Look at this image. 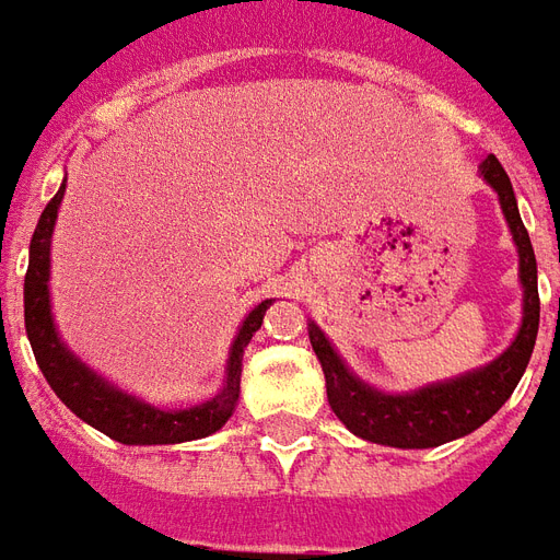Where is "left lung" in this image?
<instances>
[{"label":"left lung","mask_w":560,"mask_h":560,"mask_svg":"<svg viewBox=\"0 0 560 560\" xmlns=\"http://www.w3.org/2000/svg\"><path fill=\"white\" fill-rule=\"evenodd\" d=\"M479 170L485 182L498 190L500 209L506 214L512 240L518 245V272L525 284V318H522L518 336L498 361H491L476 373L460 375L443 385H430L416 394H382L348 373V366L339 361L327 336L320 334L315 324H308V342L315 348L324 378H327L330 409L361 440L394 445V448H433L457 436H467L476 428H482L485 421L510 400V394L530 361L539 330L537 257L522 224L506 170L500 166L494 154H488L479 163Z\"/></svg>","instance_id":"8db88e82"}]
</instances>
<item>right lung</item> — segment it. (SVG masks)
I'll list each match as a JSON object with an SVG mask.
<instances>
[{
	"label": "right lung",
	"instance_id": "obj_1",
	"mask_svg": "<svg viewBox=\"0 0 560 560\" xmlns=\"http://www.w3.org/2000/svg\"><path fill=\"white\" fill-rule=\"evenodd\" d=\"M66 185L54 194L45 212L38 218L33 242H30V269L23 279V318H26V336L33 346L38 370L45 373L54 394L60 397L81 421L90 428L103 430L124 445H175L187 440L209 436L214 430L226 424L233 416L236 400H240V375H242V351L252 342V336L260 330L267 308L272 300H264L260 306L252 308V315L242 324L236 342L230 348V363H226L224 390L194 409H178V412H163L151 402H142L112 388L96 373H90L84 363L78 361L72 351H66L60 336L54 330L48 300V276H50V233L57 221V209Z\"/></svg>",
	"mask_w": 560,
	"mask_h": 560
}]
</instances>
